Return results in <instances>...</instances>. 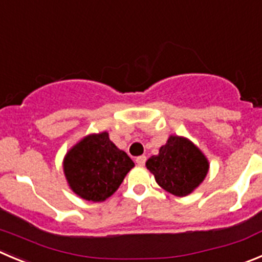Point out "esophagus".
I'll return each instance as SVG.
<instances>
[{
    "mask_svg": "<svg viewBox=\"0 0 262 262\" xmlns=\"http://www.w3.org/2000/svg\"><path fill=\"white\" fill-rule=\"evenodd\" d=\"M136 163H137V165H141V167H142V165H145L146 156L141 155V156H138V158H136Z\"/></svg>",
    "mask_w": 262,
    "mask_h": 262,
    "instance_id": "obj_1",
    "label": "esophagus"
}]
</instances>
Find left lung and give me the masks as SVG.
Masks as SVG:
<instances>
[{
	"instance_id": "left-lung-1",
	"label": "left lung",
	"mask_w": 262,
	"mask_h": 262,
	"mask_svg": "<svg viewBox=\"0 0 262 262\" xmlns=\"http://www.w3.org/2000/svg\"><path fill=\"white\" fill-rule=\"evenodd\" d=\"M146 167L155 176L159 186L173 195L185 196L203 182L209 165L190 141L170 136L167 145L160 147L159 155L148 159Z\"/></svg>"
}]
</instances>
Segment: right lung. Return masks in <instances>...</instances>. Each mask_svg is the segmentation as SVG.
Masks as SVG:
<instances>
[{
	"instance_id": "1",
	"label": "right lung",
	"mask_w": 262,
	"mask_h": 262,
	"mask_svg": "<svg viewBox=\"0 0 262 262\" xmlns=\"http://www.w3.org/2000/svg\"><path fill=\"white\" fill-rule=\"evenodd\" d=\"M133 167V160L110 141L106 132L88 136L64 159L71 189L92 202H103L111 196Z\"/></svg>"
}]
</instances>
